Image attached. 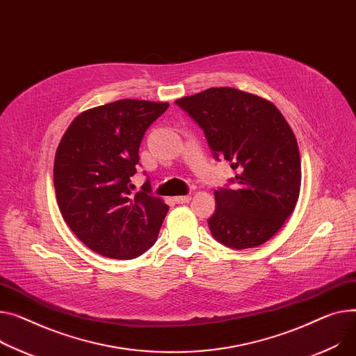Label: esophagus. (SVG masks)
Wrapping results in <instances>:
<instances>
[{
	"label": "esophagus",
	"mask_w": 356,
	"mask_h": 356,
	"mask_svg": "<svg viewBox=\"0 0 356 356\" xmlns=\"http://www.w3.org/2000/svg\"><path fill=\"white\" fill-rule=\"evenodd\" d=\"M176 203H179V204H183V203H188L192 200V196H176L175 199H173Z\"/></svg>",
	"instance_id": "obj_1"
}]
</instances>
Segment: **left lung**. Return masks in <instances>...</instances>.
I'll return each mask as SVG.
<instances>
[{"mask_svg":"<svg viewBox=\"0 0 356 356\" xmlns=\"http://www.w3.org/2000/svg\"><path fill=\"white\" fill-rule=\"evenodd\" d=\"M203 130L216 160L236 172L233 188L215 191L207 220L218 242L232 249L264 245L295 210L300 192L296 137L269 100L232 87H211L176 100Z\"/></svg>","mask_w":356,"mask_h":356,"instance_id":"8db88e82","label":"left lung"}]
</instances>
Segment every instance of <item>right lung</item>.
Returning <instances> with one entry per match:
<instances>
[{"instance_id":"add662e5","label":"right lung","mask_w":356,"mask_h":356,"mask_svg":"<svg viewBox=\"0 0 356 356\" xmlns=\"http://www.w3.org/2000/svg\"><path fill=\"white\" fill-rule=\"evenodd\" d=\"M169 103L118 100L79 114L54 159V187L61 215L92 252L134 259L150 249L169 206L153 196L150 180L133 195L138 147Z\"/></svg>"}]
</instances>
